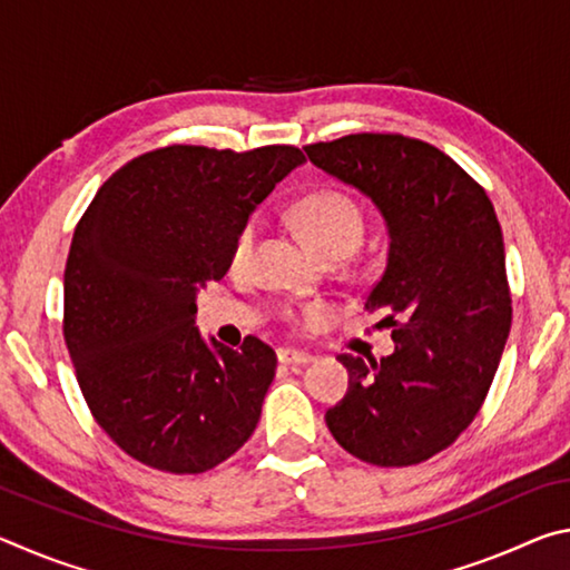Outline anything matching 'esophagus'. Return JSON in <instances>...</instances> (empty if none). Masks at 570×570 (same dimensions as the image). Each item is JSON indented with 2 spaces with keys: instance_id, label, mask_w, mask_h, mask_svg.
Instances as JSON below:
<instances>
[{
  "instance_id": "obj_1",
  "label": "esophagus",
  "mask_w": 570,
  "mask_h": 570,
  "mask_svg": "<svg viewBox=\"0 0 570 570\" xmlns=\"http://www.w3.org/2000/svg\"><path fill=\"white\" fill-rule=\"evenodd\" d=\"M276 356H278V362H282V364H288V366H306V364H312V362H314V356H312V354H306V352H294V350H278V352H276Z\"/></svg>"
}]
</instances>
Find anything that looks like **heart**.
<instances>
[{
    "instance_id": "1",
    "label": "heart",
    "mask_w": 570,
    "mask_h": 570,
    "mask_svg": "<svg viewBox=\"0 0 570 570\" xmlns=\"http://www.w3.org/2000/svg\"><path fill=\"white\" fill-rule=\"evenodd\" d=\"M292 218L296 228L302 230V236L306 238V244L322 258L334 254L352 256L354 248L360 246L362 240L364 224L360 208L354 206V200L336 190L308 193V196H304L292 208ZM254 240L256 224L248 220V224L238 230L234 248H230V266L240 268L248 264L250 250H254Z\"/></svg>"
}]
</instances>
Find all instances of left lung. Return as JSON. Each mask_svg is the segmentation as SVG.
<instances>
[{"instance_id": "left-lung-1", "label": "left lung", "mask_w": 570, "mask_h": 570, "mask_svg": "<svg viewBox=\"0 0 570 570\" xmlns=\"http://www.w3.org/2000/svg\"><path fill=\"white\" fill-rule=\"evenodd\" d=\"M304 150L370 198L387 228V264L364 308L387 314L394 352L340 356L350 390L326 410V428L372 465H417L475 420L508 340L495 208L455 160L404 135L360 132Z\"/></svg>"}]
</instances>
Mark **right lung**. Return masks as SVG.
Instances as JSON below:
<instances>
[{"mask_svg":"<svg viewBox=\"0 0 570 570\" xmlns=\"http://www.w3.org/2000/svg\"><path fill=\"white\" fill-rule=\"evenodd\" d=\"M304 156L170 146L102 183L65 268V342L90 412L142 465L196 475L254 435L276 354L196 326V298L230 268L256 206Z\"/></svg>","mask_w":570,"mask_h":570,"instance_id":"obj_1","label":"right lung"}]
</instances>
